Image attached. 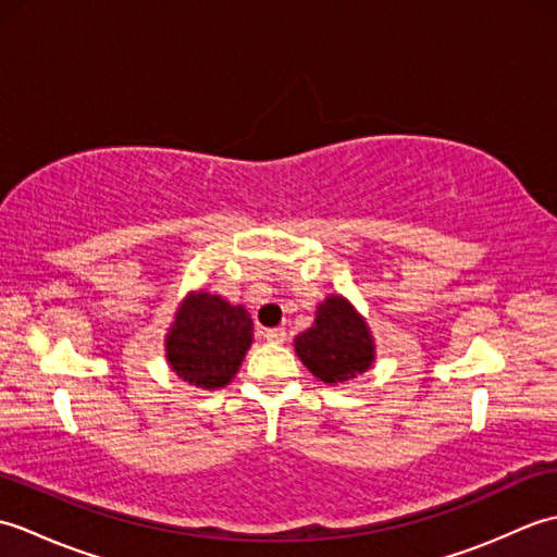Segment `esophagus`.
<instances>
[{"instance_id":"esophagus-1","label":"esophagus","mask_w":557,"mask_h":557,"mask_svg":"<svg viewBox=\"0 0 557 557\" xmlns=\"http://www.w3.org/2000/svg\"><path fill=\"white\" fill-rule=\"evenodd\" d=\"M263 337H265L268 342H272V345H280V342H285L287 330H285V327H265V330H263Z\"/></svg>"}]
</instances>
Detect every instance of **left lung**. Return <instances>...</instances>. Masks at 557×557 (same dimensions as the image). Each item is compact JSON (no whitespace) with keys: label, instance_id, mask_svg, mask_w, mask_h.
<instances>
[{"label":"left lung","instance_id":"1","mask_svg":"<svg viewBox=\"0 0 557 557\" xmlns=\"http://www.w3.org/2000/svg\"><path fill=\"white\" fill-rule=\"evenodd\" d=\"M301 363L325 385H342L366 373L375 361V339L366 318L342 294H327L315 306L309 330L294 337Z\"/></svg>","mask_w":557,"mask_h":557}]
</instances>
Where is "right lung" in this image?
<instances>
[{
	"mask_svg": "<svg viewBox=\"0 0 557 557\" xmlns=\"http://www.w3.org/2000/svg\"><path fill=\"white\" fill-rule=\"evenodd\" d=\"M251 342L253 321L244 306L194 289L164 335V359L184 383L212 393L234 381Z\"/></svg>",
	"mask_w": 557,
	"mask_h": 557,
	"instance_id": "add662e5",
	"label": "right lung"
}]
</instances>
